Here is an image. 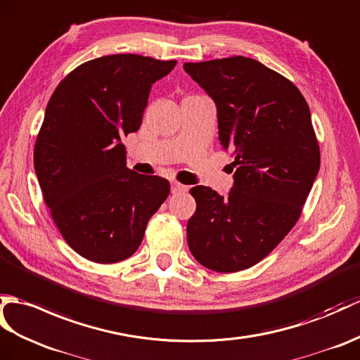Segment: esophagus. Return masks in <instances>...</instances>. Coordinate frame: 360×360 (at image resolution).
Returning <instances> with one entry per match:
<instances>
[{"mask_svg":"<svg viewBox=\"0 0 360 360\" xmlns=\"http://www.w3.org/2000/svg\"><path fill=\"white\" fill-rule=\"evenodd\" d=\"M188 188L186 187V186H182V184H179V182H176V181H173L172 182V193H184V191H187Z\"/></svg>","mask_w":360,"mask_h":360,"instance_id":"obj_1","label":"esophagus"}]
</instances>
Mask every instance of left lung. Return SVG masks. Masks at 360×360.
<instances>
[{"label":"left lung","mask_w":360,"mask_h":360,"mask_svg":"<svg viewBox=\"0 0 360 360\" xmlns=\"http://www.w3.org/2000/svg\"><path fill=\"white\" fill-rule=\"evenodd\" d=\"M184 70L213 99L221 146L235 156L229 196L190 190L188 248L213 271L245 270L293 229L319 173L310 108L293 82L252 58L186 63Z\"/></svg>","instance_id":"obj_1"}]
</instances>
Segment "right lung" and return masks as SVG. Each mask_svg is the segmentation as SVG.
Segmentation results:
<instances>
[{
  "instance_id": "right-lung-1",
  "label": "right lung",
  "mask_w": 360,
  "mask_h": 360,
  "mask_svg": "<svg viewBox=\"0 0 360 360\" xmlns=\"http://www.w3.org/2000/svg\"><path fill=\"white\" fill-rule=\"evenodd\" d=\"M174 65L133 53L96 58L67 75L46 107L35 173L58 230L89 261L130 257L170 193L167 179L129 169L122 139L139 130L150 89Z\"/></svg>"
}]
</instances>
